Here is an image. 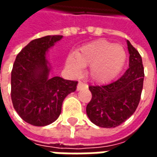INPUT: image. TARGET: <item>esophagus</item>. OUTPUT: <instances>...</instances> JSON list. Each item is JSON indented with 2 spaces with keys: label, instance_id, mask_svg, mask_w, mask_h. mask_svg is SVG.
<instances>
[{
  "label": "esophagus",
  "instance_id": "esophagus-1",
  "mask_svg": "<svg viewBox=\"0 0 157 157\" xmlns=\"http://www.w3.org/2000/svg\"><path fill=\"white\" fill-rule=\"evenodd\" d=\"M86 85H85V84H83L82 82H78V85H77V91H80V90H82V88H84V87H86Z\"/></svg>",
  "mask_w": 157,
  "mask_h": 157
}]
</instances>
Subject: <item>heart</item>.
Masks as SVG:
<instances>
[{"label":"heart","instance_id":"1","mask_svg":"<svg viewBox=\"0 0 157 157\" xmlns=\"http://www.w3.org/2000/svg\"><path fill=\"white\" fill-rule=\"evenodd\" d=\"M126 59V52L120 44L104 39L96 40L82 46L66 58L65 66L73 74H79L83 66L89 65V75L93 82H110L121 71Z\"/></svg>","mask_w":157,"mask_h":157}]
</instances>
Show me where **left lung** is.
<instances>
[{
	"mask_svg": "<svg viewBox=\"0 0 157 157\" xmlns=\"http://www.w3.org/2000/svg\"><path fill=\"white\" fill-rule=\"evenodd\" d=\"M128 69L117 81L102 86H90L92 100L86 106L90 120L99 127L114 128L133 115L140 100L144 67L142 59L128 40Z\"/></svg>",
	"mask_w": 157,
	"mask_h": 157,
	"instance_id": "left-lung-1",
	"label": "left lung"
}]
</instances>
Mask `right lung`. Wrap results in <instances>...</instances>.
Here are the masks:
<instances>
[{"mask_svg": "<svg viewBox=\"0 0 157 157\" xmlns=\"http://www.w3.org/2000/svg\"><path fill=\"white\" fill-rule=\"evenodd\" d=\"M62 38V35H48L33 40L17 55L13 65L12 104L24 121L34 126L55 122L61 113L64 99L75 92L78 83L59 76H49L48 49Z\"/></svg>", "mask_w": 157, "mask_h": 157, "instance_id": "add662e5", "label": "right lung"}]
</instances>
